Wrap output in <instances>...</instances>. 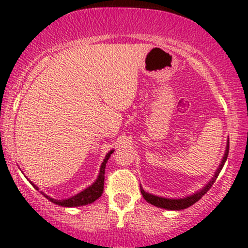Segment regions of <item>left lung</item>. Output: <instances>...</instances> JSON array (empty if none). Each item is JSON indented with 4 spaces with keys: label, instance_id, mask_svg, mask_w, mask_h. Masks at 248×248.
<instances>
[{
    "label": "left lung",
    "instance_id": "1",
    "mask_svg": "<svg viewBox=\"0 0 248 248\" xmlns=\"http://www.w3.org/2000/svg\"><path fill=\"white\" fill-rule=\"evenodd\" d=\"M228 152H229V138L227 139V146H226V151H224L223 157H222V161L219 163L218 168L216 169L215 174L212 175L211 180L205 185L202 188L199 189V191L194 192V193L189 194V196L184 197V198H167V197H161V196H155V194L149 193V192L145 191L141 186H140V192H141L142 197L147 202L152 204L154 206L161 207V209H166V210H172V211H180V210H184L189 207L191 205H193L194 202H197L199 199L211 188V186L214 185V182L216 181L217 176L221 172L222 168H223L224 163L227 161V157H228Z\"/></svg>",
    "mask_w": 248,
    "mask_h": 248
}]
</instances>
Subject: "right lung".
<instances>
[{
	"mask_svg": "<svg viewBox=\"0 0 248 248\" xmlns=\"http://www.w3.org/2000/svg\"><path fill=\"white\" fill-rule=\"evenodd\" d=\"M114 151H115V150L111 149L108 152V154L106 155V157H104L103 162H102V164H101V168H99L98 176H97V179L94 180L93 184H91L89 187H86V188H84L82 191H80L79 193L74 194V196L69 197V198H66V199H54V198H51V197L46 196L44 192H41V193L43 194L46 198L49 199L50 202H54V204H56V205H60V206L76 207V206H82V205L91 204V202L97 201V199H98L99 197L102 196V193H103L106 166H107V163H108L109 157L111 156V154ZM27 180H29V179H27ZM30 182H31V181H30ZM31 185L34 187V188L37 189V191H39V187H37L36 185L33 184V182H31Z\"/></svg>",
	"mask_w": 248,
	"mask_h": 248,
	"instance_id": "right-lung-1",
	"label": "right lung"
}]
</instances>
